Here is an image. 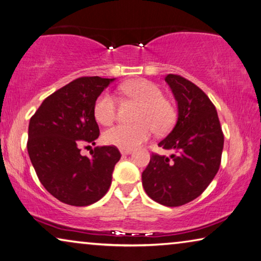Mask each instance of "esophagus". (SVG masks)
I'll use <instances>...</instances> for the list:
<instances>
[{
    "mask_svg": "<svg viewBox=\"0 0 261 261\" xmlns=\"http://www.w3.org/2000/svg\"><path fill=\"white\" fill-rule=\"evenodd\" d=\"M119 151H120V153H122L123 155H125V154H130V153L132 152V150H131V149H125V147H120Z\"/></svg>",
    "mask_w": 261,
    "mask_h": 261,
    "instance_id": "34e87169",
    "label": "esophagus"
}]
</instances>
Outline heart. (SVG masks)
I'll use <instances>...</instances> for the list:
<instances>
[{"label":"heart","instance_id":"b5f03b06","mask_svg":"<svg viewBox=\"0 0 261 261\" xmlns=\"http://www.w3.org/2000/svg\"><path fill=\"white\" fill-rule=\"evenodd\" d=\"M125 96L139 103L134 124H118L103 134L108 145L134 149L146 142L155 129L159 132L169 130L174 122L176 112L169 99L163 97L161 88L153 82L139 79L122 85ZM93 116L102 125H110L117 116V99L111 92L104 91L93 103Z\"/></svg>","mask_w":261,"mask_h":261}]
</instances>
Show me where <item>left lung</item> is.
Wrapping results in <instances>:
<instances>
[{
    "mask_svg": "<svg viewBox=\"0 0 261 261\" xmlns=\"http://www.w3.org/2000/svg\"><path fill=\"white\" fill-rule=\"evenodd\" d=\"M165 82L176 98L178 118L158 146L174 153H152L142 182L151 199L174 207L196 199L213 180L220 166L224 135L216 107L200 88L173 73Z\"/></svg>",
    "mask_w": 261,
    "mask_h": 261,
    "instance_id": "obj_1",
    "label": "left lung"
}]
</instances>
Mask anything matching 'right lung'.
<instances>
[{
    "mask_svg": "<svg viewBox=\"0 0 261 261\" xmlns=\"http://www.w3.org/2000/svg\"><path fill=\"white\" fill-rule=\"evenodd\" d=\"M115 79L80 77L51 93L30 118L27 149L46 191L62 203L88 206L111 185L120 159L116 146H96L90 157L83 146L95 145L99 127L93 103Z\"/></svg>",
    "mask_w": 261,
    "mask_h": 261,
    "instance_id": "right-lung-1",
    "label": "right lung"
}]
</instances>
